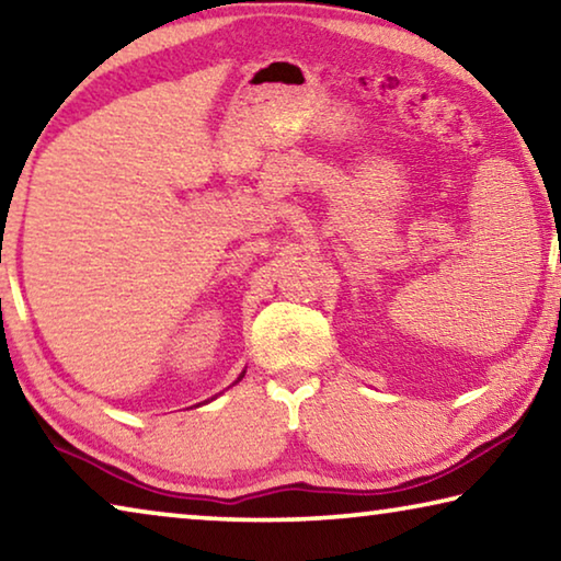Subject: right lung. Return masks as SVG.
I'll return each instance as SVG.
<instances>
[{
  "mask_svg": "<svg viewBox=\"0 0 561 561\" xmlns=\"http://www.w3.org/2000/svg\"><path fill=\"white\" fill-rule=\"evenodd\" d=\"M242 377H244V371H242V375H239V377H237V381H242ZM237 381H234V385H237ZM211 399H215V397H211Z\"/></svg>",
  "mask_w": 561,
  "mask_h": 561,
  "instance_id": "obj_1",
  "label": "right lung"
}]
</instances>
